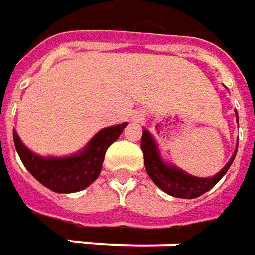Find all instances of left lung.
<instances>
[{"label":"left lung","instance_id":"1","mask_svg":"<svg viewBox=\"0 0 255 255\" xmlns=\"http://www.w3.org/2000/svg\"><path fill=\"white\" fill-rule=\"evenodd\" d=\"M141 149L143 152L145 169L148 171L149 177L153 180V183L159 188H162L166 194L177 197V198H187V200L197 198L209 191L226 174V171L229 170L237 152V149L235 150V155L223 167L222 171H219L216 176L201 178L190 176L174 166L163 163V160L159 156L156 143L146 129H143V132H142Z\"/></svg>","mask_w":255,"mask_h":255}]
</instances>
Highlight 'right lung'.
Returning a JSON list of instances; mask_svg holds the SVG:
<instances>
[{"instance_id": "1", "label": "right lung", "mask_w": 255, "mask_h": 255, "mask_svg": "<svg viewBox=\"0 0 255 255\" xmlns=\"http://www.w3.org/2000/svg\"><path fill=\"white\" fill-rule=\"evenodd\" d=\"M127 123L102 129L81 153L69 157H40L32 153L13 131L19 157L33 177L54 193H77L92 184L102 170L107 148L126 128Z\"/></svg>"}]
</instances>
